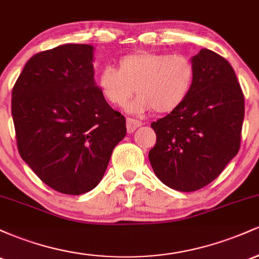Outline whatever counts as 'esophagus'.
Masks as SVG:
<instances>
[{"label": "esophagus", "instance_id": "obj_1", "mask_svg": "<svg viewBox=\"0 0 259 259\" xmlns=\"http://www.w3.org/2000/svg\"><path fill=\"white\" fill-rule=\"evenodd\" d=\"M142 123L138 119H133V118H126V129L127 133L132 134L138 129L139 126H141Z\"/></svg>", "mask_w": 259, "mask_h": 259}]
</instances>
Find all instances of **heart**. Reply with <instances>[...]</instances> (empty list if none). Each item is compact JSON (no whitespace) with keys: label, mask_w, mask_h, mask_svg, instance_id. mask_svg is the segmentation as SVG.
I'll return each mask as SVG.
<instances>
[{"label":"heart","mask_w":259,"mask_h":259,"mask_svg":"<svg viewBox=\"0 0 259 259\" xmlns=\"http://www.w3.org/2000/svg\"><path fill=\"white\" fill-rule=\"evenodd\" d=\"M195 80V67L183 55L140 51L124 56L117 69L106 67L97 75L101 95L109 105L127 106V111L144 114L173 112L185 102Z\"/></svg>","instance_id":"heart-1"}]
</instances>
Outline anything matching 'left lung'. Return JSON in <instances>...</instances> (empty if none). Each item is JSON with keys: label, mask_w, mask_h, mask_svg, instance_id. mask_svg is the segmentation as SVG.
<instances>
[{"label": "left lung", "mask_w": 259, "mask_h": 259, "mask_svg": "<svg viewBox=\"0 0 259 259\" xmlns=\"http://www.w3.org/2000/svg\"><path fill=\"white\" fill-rule=\"evenodd\" d=\"M195 80L179 108L151 124L157 141L148 153L154 174L183 192L212 183L236 156L245 100L233 67L202 49L191 58Z\"/></svg>", "instance_id": "obj_1"}]
</instances>
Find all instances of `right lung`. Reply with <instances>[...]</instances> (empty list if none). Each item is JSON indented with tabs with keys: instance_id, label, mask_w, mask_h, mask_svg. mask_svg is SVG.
<instances>
[{
	"instance_id": "1",
	"label": "right lung",
	"mask_w": 259,
	"mask_h": 259,
	"mask_svg": "<svg viewBox=\"0 0 259 259\" xmlns=\"http://www.w3.org/2000/svg\"><path fill=\"white\" fill-rule=\"evenodd\" d=\"M94 46L67 44L26 62L12 91L20 157L46 185L81 195L99 185L125 118L101 95Z\"/></svg>"
}]
</instances>
